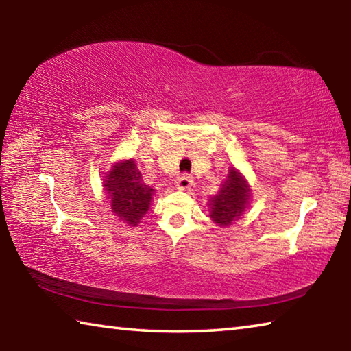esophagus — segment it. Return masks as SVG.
I'll return each instance as SVG.
<instances>
[{"instance_id": "34e87169", "label": "esophagus", "mask_w": 351, "mask_h": 351, "mask_svg": "<svg viewBox=\"0 0 351 351\" xmlns=\"http://www.w3.org/2000/svg\"><path fill=\"white\" fill-rule=\"evenodd\" d=\"M175 186H176V189H180V190H187V189H190L193 186V180L190 176H180L178 178V180L175 181Z\"/></svg>"}]
</instances>
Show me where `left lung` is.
I'll use <instances>...</instances> for the list:
<instances>
[{"label": "left lung", "instance_id": "left-lung-1", "mask_svg": "<svg viewBox=\"0 0 351 351\" xmlns=\"http://www.w3.org/2000/svg\"><path fill=\"white\" fill-rule=\"evenodd\" d=\"M251 186L237 167H229L228 176L219 184L217 195L209 198V217L218 228H228L243 218L251 204Z\"/></svg>", "mask_w": 351, "mask_h": 351}]
</instances>
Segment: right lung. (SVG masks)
<instances>
[{"label":"right lung","mask_w":351,"mask_h":351,"mask_svg":"<svg viewBox=\"0 0 351 351\" xmlns=\"http://www.w3.org/2000/svg\"><path fill=\"white\" fill-rule=\"evenodd\" d=\"M104 192L116 218L136 228L150 210L154 189L142 180L141 170L133 158L114 162L104 173Z\"/></svg>","instance_id":"obj_1"}]
</instances>
